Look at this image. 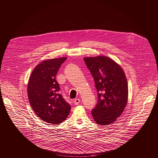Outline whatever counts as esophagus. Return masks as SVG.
<instances>
[{"instance_id":"obj_1","label":"esophagus","mask_w":158,"mask_h":158,"mask_svg":"<svg viewBox=\"0 0 158 158\" xmlns=\"http://www.w3.org/2000/svg\"><path fill=\"white\" fill-rule=\"evenodd\" d=\"M80 102H81V100H80L79 98H75V99L74 100V102H73L74 103L75 105H78V104H79Z\"/></svg>"}]
</instances>
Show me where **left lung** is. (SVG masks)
<instances>
[{
	"mask_svg": "<svg viewBox=\"0 0 158 158\" xmlns=\"http://www.w3.org/2000/svg\"><path fill=\"white\" fill-rule=\"evenodd\" d=\"M95 81L98 102L92 110L95 122L108 125L116 121L125 110L128 98V83L122 67L106 56L84 58Z\"/></svg>",
	"mask_w": 158,
	"mask_h": 158,
	"instance_id": "left-lung-1",
	"label": "left lung"
}]
</instances>
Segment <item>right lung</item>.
I'll use <instances>...</instances> for the list:
<instances>
[{"instance_id": "add662e5", "label": "right lung", "mask_w": 158, "mask_h": 158, "mask_svg": "<svg viewBox=\"0 0 158 158\" xmlns=\"http://www.w3.org/2000/svg\"><path fill=\"white\" fill-rule=\"evenodd\" d=\"M66 57L47 60L38 64L29 78L27 93L30 106L36 115L48 123L58 125L71 111L70 105L59 93L56 75Z\"/></svg>"}]
</instances>
